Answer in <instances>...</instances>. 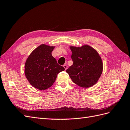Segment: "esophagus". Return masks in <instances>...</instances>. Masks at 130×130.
Segmentation results:
<instances>
[{
    "mask_svg": "<svg viewBox=\"0 0 130 130\" xmlns=\"http://www.w3.org/2000/svg\"><path fill=\"white\" fill-rule=\"evenodd\" d=\"M63 67L64 68L65 70H66L67 69V68H68V66H67L66 64H64V65H63Z\"/></svg>",
    "mask_w": 130,
    "mask_h": 130,
    "instance_id": "1",
    "label": "esophagus"
}]
</instances>
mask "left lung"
<instances>
[{"label": "left lung", "instance_id": "obj_1", "mask_svg": "<svg viewBox=\"0 0 130 130\" xmlns=\"http://www.w3.org/2000/svg\"><path fill=\"white\" fill-rule=\"evenodd\" d=\"M73 64L66 70L74 83L89 88L95 85L103 72V63L96 50L88 45L70 46Z\"/></svg>", "mask_w": 130, "mask_h": 130}]
</instances>
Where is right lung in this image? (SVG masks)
Segmentation results:
<instances>
[{"mask_svg":"<svg viewBox=\"0 0 130 130\" xmlns=\"http://www.w3.org/2000/svg\"><path fill=\"white\" fill-rule=\"evenodd\" d=\"M55 46L43 44L32 51L25 62V75L29 83L39 90L52 86L57 74L65 70L52 55Z\"/></svg>","mask_w":130,"mask_h":130,"instance_id":"1","label":"right lung"}]
</instances>
